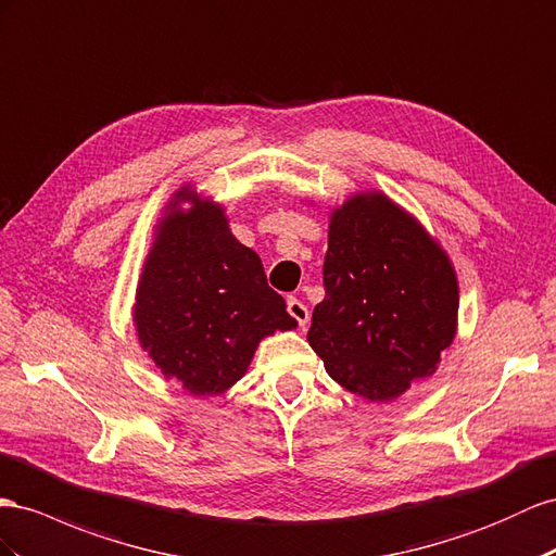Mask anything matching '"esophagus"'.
I'll list each match as a JSON object with an SVG mask.
<instances>
[{"instance_id": "esophagus-1", "label": "esophagus", "mask_w": 556, "mask_h": 556, "mask_svg": "<svg viewBox=\"0 0 556 556\" xmlns=\"http://www.w3.org/2000/svg\"><path fill=\"white\" fill-rule=\"evenodd\" d=\"M288 313L292 315V318L302 325V327H306L308 325V318H311V313H308V308H306V304H302L299 302V299H288Z\"/></svg>"}]
</instances>
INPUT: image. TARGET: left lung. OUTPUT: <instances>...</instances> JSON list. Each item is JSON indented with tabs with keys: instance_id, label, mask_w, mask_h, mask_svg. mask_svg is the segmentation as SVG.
I'll use <instances>...</instances> for the list:
<instances>
[{
	"instance_id": "obj_1",
	"label": "left lung",
	"mask_w": 556,
	"mask_h": 556,
	"mask_svg": "<svg viewBox=\"0 0 556 556\" xmlns=\"http://www.w3.org/2000/svg\"><path fill=\"white\" fill-rule=\"evenodd\" d=\"M325 299L311 349L351 393L395 400L432 377L458 323V280L440 243L381 191L355 193L329 215Z\"/></svg>"
}]
</instances>
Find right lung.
<instances>
[{
    "label": "right lung",
    "instance_id": "right-lung-1",
    "mask_svg": "<svg viewBox=\"0 0 556 556\" xmlns=\"http://www.w3.org/2000/svg\"><path fill=\"white\" fill-rule=\"evenodd\" d=\"M182 202H191L189 211ZM132 323L163 377L191 395H219L250 367L264 337L296 320L268 288L260 254L236 241L224 207L179 189L156 224Z\"/></svg>",
    "mask_w": 556,
    "mask_h": 556
}]
</instances>
